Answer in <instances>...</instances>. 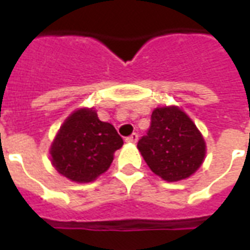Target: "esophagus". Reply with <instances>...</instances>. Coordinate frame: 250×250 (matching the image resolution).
<instances>
[{"label": "esophagus", "instance_id": "esophagus-1", "mask_svg": "<svg viewBox=\"0 0 250 250\" xmlns=\"http://www.w3.org/2000/svg\"><path fill=\"white\" fill-rule=\"evenodd\" d=\"M137 140H139V135H137L136 132H133L132 135H129L128 137H125V141H127V143H133V144H135V143H137Z\"/></svg>", "mask_w": 250, "mask_h": 250}]
</instances>
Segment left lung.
Returning a JSON list of instances; mask_svg holds the SVG:
<instances>
[{"label": "left lung", "instance_id": "obj_1", "mask_svg": "<svg viewBox=\"0 0 250 250\" xmlns=\"http://www.w3.org/2000/svg\"><path fill=\"white\" fill-rule=\"evenodd\" d=\"M150 119L148 132L137 143L149 168L167 182L189 178L205 158L201 132L176 106L157 107Z\"/></svg>", "mask_w": 250, "mask_h": 250}]
</instances>
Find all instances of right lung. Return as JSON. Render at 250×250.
<instances>
[{"label": "right lung", "mask_w": 250, "mask_h": 250, "mask_svg": "<svg viewBox=\"0 0 250 250\" xmlns=\"http://www.w3.org/2000/svg\"><path fill=\"white\" fill-rule=\"evenodd\" d=\"M123 145L113 125L101 122L93 109H79L64 121L50 148L56 170L76 183L104 174Z\"/></svg>", "instance_id": "obj_1"}]
</instances>
